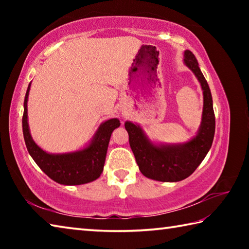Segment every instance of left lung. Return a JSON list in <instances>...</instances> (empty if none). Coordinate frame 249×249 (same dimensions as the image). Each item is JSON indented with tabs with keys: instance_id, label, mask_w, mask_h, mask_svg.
<instances>
[{
	"instance_id": "1",
	"label": "left lung",
	"mask_w": 249,
	"mask_h": 249,
	"mask_svg": "<svg viewBox=\"0 0 249 249\" xmlns=\"http://www.w3.org/2000/svg\"><path fill=\"white\" fill-rule=\"evenodd\" d=\"M183 64L196 75L203 92L201 124L196 136L177 144L158 142L151 141L140 124L125 122L130 148L141 172L147 178L162 182H177L191 176L209 153L215 133L212 94L199 62L190 50H184Z\"/></svg>"
}]
</instances>
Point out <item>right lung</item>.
Wrapping results in <instances>:
<instances>
[{"label":"right lung","instance_id":"obj_1","mask_svg":"<svg viewBox=\"0 0 249 249\" xmlns=\"http://www.w3.org/2000/svg\"><path fill=\"white\" fill-rule=\"evenodd\" d=\"M32 83V82H31ZM31 83L24 100L23 134L29 155L50 179L65 185H79L92 182L103 172L105 157L113 130L120 127V120L109 119L101 123L92 140L83 148L62 154L45 151L36 144L28 125L27 102Z\"/></svg>","mask_w":249,"mask_h":249}]
</instances>
